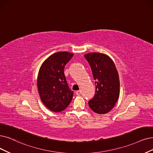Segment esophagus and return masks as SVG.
Masks as SVG:
<instances>
[{
    "label": "esophagus",
    "instance_id": "esophagus-1",
    "mask_svg": "<svg viewBox=\"0 0 153 153\" xmlns=\"http://www.w3.org/2000/svg\"><path fill=\"white\" fill-rule=\"evenodd\" d=\"M81 93H82V91H81V90H79V91H77L76 92V94L77 95H80Z\"/></svg>",
    "mask_w": 153,
    "mask_h": 153
}]
</instances>
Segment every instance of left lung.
I'll use <instances>...</instances> for the list:
<instances>
[{"instance_id":"8db88e82","label":"left lung","mask_w":153,"mask_h":153,"mask_svg":"<svg viewBox=\"0 0 153 153\" xmlns=\"http://www.w3.org/2000/svg\"><path fill=\"white\" fill-rule=\"evenodd\" d=\"M91 68L95 80L96 93L89 106L98 114L109 112L119 97L120 81L114 61L106 54L92 52L84 55Z\"/></svg>"}]
</instances>
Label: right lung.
Wrapping results in <instances>:
<instances>
[{"instance_id": "right-lung-1", "label": "right lung", "mask_w": 153, "mask_h": 153, "mask_svg": "<svg viewBox=\"0 0 153 153\" xmlns=\"http://www.w3.org/2000/svg\"><path fill=\"white\" fill-rule=\"evenodd\" d=\"M74 55L68 52H56L42 64L37 77V87L41 100L51 111L60 112L71 103L73 91L64 75V67Z\"/></svg>"}]
</instances>
